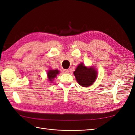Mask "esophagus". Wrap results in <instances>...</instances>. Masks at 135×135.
<instances>
[{"mask_svg": "<svg viewBox=\"0 0 135 135\" xmlns=\"http://www.w3.org/2000/svg\"><path fill=\"white\" fill-rule=\"evenodd\" d=\"M63 73H64V74H67L69 72V70H63Z\"/></svg>", "mask_w": 135, "mask_h": 135, "instance_id": "1", "label": "esophagus"}]
</instances>
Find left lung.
Masks as SVG:
<instances>
[{"mask_svg":"<svg viewBox=\"0 0 135 135\" xmlns=\"http://www.w3.org/2000/svg\"><path fill=\"white\" fill-rule=\"evenodd\" d=\"M74 74L79 85L83 87H88L96 80L98 72L94 67H87L83 63H81L76 68Z\"/></svg>","mask_w":135,"mask_h":135,"instance_id":"obj_1","label":"left lung"}]
</instances>
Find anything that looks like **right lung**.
Masks as SVG:
<instances>
[{
  "mask_svg": "<svg viewBox=\"0 0 135 135\" xmlns=\"http://www.w3.org/2000/svg\"><path fill=\"white\" fill-rule=\"evenodd\" d=\"M59 74V71L58 70H50L47 72V77L48 80L50 81H51V83H52V81L54 80V78H56L57 75Z\"/></svg>",
  "mask_w": 135,
  "mask_h": 135,
  "instance_id": "obj_1",
  "label": "right lung"
}]
</instances>
